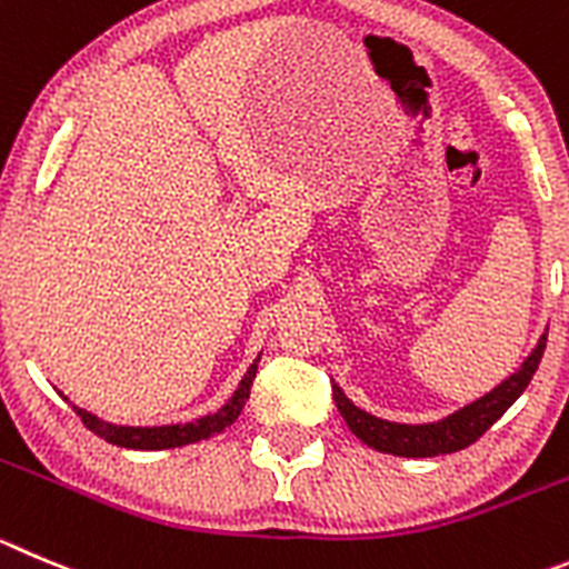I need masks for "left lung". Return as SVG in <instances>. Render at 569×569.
Instances as JSON below:
<instances>
[{"label": "left lung", "instance_id": "8db88e82", "mask_svg": "<svg viewBox=\"0 0 569 569\" xmlns=\"http://www.w3.org/2000/svg\"><path fill=\"white\" fill-rule=\"evenodd\" d=\"M545 345H548V333H541L536 348L528 353V359H525L508 379H502L500 385L493 387V390H488L486 396L477 398V401L449 412V416L438 418V421H387V418H379L373 416V412L353 405L337 381L331 385L333 401H337L339 416L345 418L350 432L357 435L365 446L376 449V452L396 455V458H438V455H452L475 443L480 435H486V429L491 427L497 418H502V412L522 396L525 387L533 379L536 368H539Z\"/></svg>", "mask_w": 569, "mask_h": 569}]
</instances>
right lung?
<instances>
[{
  "label": "right lung",
  "mask_w": 569,
  "mask_h": 569,
  "mask_svg": "<svg viewBox=\"0 0 569 569\" xmlns=\"http://www.w3.org/2000/svg\"><path fill=\"white\" fill-rule=\"evenodd\" d=\"M258 362H260V353L254 357V362L247 368L243 379L238 381L236 392L227 398L219 410L210 412V416L196 418V421H190V423H164V427H129V423H111V421H103V418H98L94 412L83 410V407L72 405V401H69L63 392H58V396L72 405V410H76V416L81 418L83 427L92 429L98 438L109 440L111 446L137 449V452H162V449H179V446L199 443V440H207L210 435L224 432V429L230 427L238 416H241L243 405H247L254 373H258Z\"/></svg>",
  "instance_id": "add662e5"
}]
</instances>
